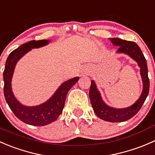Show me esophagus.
<instances>
[{
	"instance_id": "1",
	"label": "esophagus",
	"mask_w": 155,
	"mask_h": 155,
	"mask_svg": "<svg viewBox=\"0 0 155 155\" xmlns=\"http://www.w3.org/2000/svg\"><path fill=\"white\" fill-rule=\"evenodd\" d=\"M86 70H87V71H87V69H86ZM85 74H87V72H86V73H85Z\"/></svg>"
}]
</instances>
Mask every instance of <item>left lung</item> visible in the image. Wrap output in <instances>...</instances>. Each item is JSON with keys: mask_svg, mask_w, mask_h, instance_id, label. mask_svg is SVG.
Segmentation results:
<instances>
[{"mask_svg": "<svg viewBox=\"0 0 155 155\" xmlns=\"http://www.w3.org/2000/svg\"><path fill=\"white\" fill-rule=\"evenodd\" d=\"M114 46L118 47L117 53H125L130 56L140 68L143 89L138 100L131 106L125 108H114L107 105L102 100L99 91L93 81H91L90 88V99L94 112L99 118L109 122H123L132 118L137 114L145 102L149 92V78L148 76V67L146 59L139 46L133 41H127L120 38L110 39Z\"/></svg>", "mask_w": 155, "mask_h": 155, "instance_id": "obj_1", "label": "left lung"}]
</instances>
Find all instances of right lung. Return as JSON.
<instances>
[{
  "mask_svg": "<svg viewBox=\"0 0 155 155\" xmlns=\"http://www.w3.org/2000/svg\"><path fill=\"white\" fill-rule=\"evenodd\" d=\"M49 41V40L31 41L22 44L9 55L4 71V93L9 107L16 117L32 126H45L55 121L62 114L67 93L79 80L77 77L62 83L50 99L39 105L25 106L16 99L12 91L11 81L16 63L31 49L47 45Z\"/></svg>",
  "mask_w": 155,
  "mask_h": 155,
  "instance_id": "1",
  "label": "right lung"
}]
</instances>
